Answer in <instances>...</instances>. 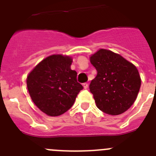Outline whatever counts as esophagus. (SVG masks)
I'll use <instances>...</instances> for the list:
<instances>
[{"label": "esophagus", "instance_id": "esophagus-1", "mask_svg": "<svg viewBox=\"0 0 156 156\" xmlns=\"http://www.w3.org/2000/svg\"><path fill=\"white\" fill-rule=\"evenodd\" d=\"M83 86L84 89H87L88 87V83H83Z\"/></svg>", "mask_w": 156, "mask_h": 156}]
</instances>
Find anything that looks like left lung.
<instances>
[{
	"label": "left lung",
	"mask_w": 156,
	"mask_h": 156,
	"mask_svg": "<svg viewBox=\"0 0 156 156\" xmlns=\"http://www.w3.org/2000/svg\"><path fill=\"white\" fill-rule=\"evenodd\" d=\"M98 73L90 84V90L101 111L119 115L133 104L141 80L136 66L119 54L100 49L90 57Z\"/></svg>",
	"instance_id": "8db88e82"
}]
</instances>
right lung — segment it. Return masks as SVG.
I'll list each match as a JSON object with an SVG mask.
<instances>
[{"label":"right lung","instance_id":"right-lung-1","mask_svg":"<svg viewBox=\"0 0 156 156\" xmlns=\"http://www.w3.org/2000/svg\"><path fill=\"white\" fill-rule=\"evenodd\" d=\"M73 58L62 55L48 56L29 73L27 88L32 101L49 116H58L71 108L83 86L71 69Z\"/></svg>","mask_w":156,"mask_h":156}]
</instances>
